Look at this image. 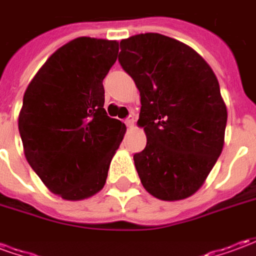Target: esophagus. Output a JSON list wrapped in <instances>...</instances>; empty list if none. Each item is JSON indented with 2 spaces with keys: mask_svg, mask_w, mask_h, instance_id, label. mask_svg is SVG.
<instances>
[{
  "mask_svg": "<svg viewBox=\"0 0 256 256\" xmlns=\"http://www.w3.org/2000/svg\"><path fill=\"white\" fill-rule=\"evenodd\" d=\"M134 122H136V119H134L133 115H130V116H128L124 119V123L128 124V128H133Z\"/></svg>",
  "mask_w": 256,
  "mask_h": 256,
  "instance_id": "34e87169",
  "label": "esophagus"
}]
</instances>
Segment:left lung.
Listing matches in <instances>:
<instances>
[{"instance_id":"1","label":"left lung","mask_w":256,"mask_h":256,"mask_svg":"<svg viewBox=\"0 0 256 256\" xmlns=\"http://www.w3.org/2000/svg\"><path fill=\"white\" fill-rule=\"evenodd\" d=\"M119 63L141 97L137 124L146 146L134 164L142 186L166 202L192 196L225 142L228 111L214 71L192 48L158 32L122 40Z\"/></svg>"}]
</instances>
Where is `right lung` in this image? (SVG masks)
<instances>
[{"label":"right lung","mask_w":256,"mask_h":256,"mask_svg":"<svg viewBox=\"0 0 256 256\" xmlns=\"http://www.w3.org/2000/svg\"><path fill=\"white\" fill-rule=\"evenodd\" d=\"M119 42L79 36L58 48L23 97L19 133L31 168L64 200H84L106 185L126 126L104 110L102 79Z\"/></svg>","instance_id":"add662e5"}]
</instances>
